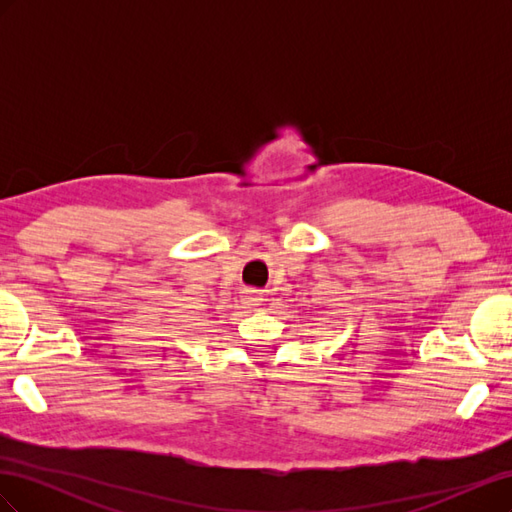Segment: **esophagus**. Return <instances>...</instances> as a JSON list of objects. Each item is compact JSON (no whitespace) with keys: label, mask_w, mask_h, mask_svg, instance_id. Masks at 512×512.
<instances>
[{"label":"esophagus","mask_w":512,"mask_h":512,"mask_svg":"<svg viewBox=\"0 0 512 512\" xmlns=\"http://www.w3.org/2000/svg\"><path fill=\"white\" fill-rule=\"evenodd\" d=\"M247 301L256 303V301H260V299H258V294H256V292H247Z\"/></svg>","instance_id":"1"}]
</instances>
